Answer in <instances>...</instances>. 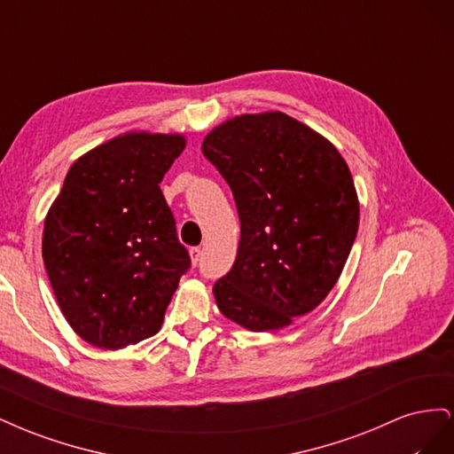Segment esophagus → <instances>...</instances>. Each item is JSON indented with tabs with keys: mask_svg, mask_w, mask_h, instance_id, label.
Instances as JSON below:
<instances>
[{
	"mask_svg": "<svg viewBox=\"0 0 454 454\" xmlns=\"http://www.w3.org/2000/svg\"><path fill=\"white\" fill-rule=\"evenodd\" d=\"M189 255H191V263L199 265L200 263V257H202V250L200 248H191Z\"/></svg>",
	"mask_w": 454,
	"mask_h": 454,
	"instance_id": "obj_1",
	"label": "esophagus"
}]
</instances>
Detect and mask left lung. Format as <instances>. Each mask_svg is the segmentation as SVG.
<instances>
[{"label": "left lung", "mask_w": 454, "mask_h": 454, "mask_svg": "<svg viewBox=\"0 0 454 454\" xmlns=\"http://www.w3.org/2000/svg\"><path fill=\"white\" fill-rule=\"evenodd\" d=\"M202 153L240 217L235 265L214 284L219 312L250 332L290 325L333 290L358 232L347 160L282 112L227 119L206 134Z\"/></svg>", "instance_id": "obj_1"}]
</instances>
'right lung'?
Listing matches in <instances>:
<instances>
[{"mask_svg": "<svg viewBox=\"0 0 454 454\" xmlns=\"http://www.w3.org/2000/svg\"><path fill=\"white\" fill-rule=\"evenodd\" d=\"M184 134L125 132L81 155L45 215L43 263L67 324L89 345L119 350L155 335L187 250L160 182Z\"/></svg>", "mask_w": 454, "mask_h": 454, "instance_id": "add662e5", "label": "right lung"}]
</instances>
